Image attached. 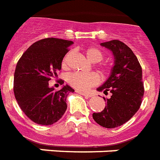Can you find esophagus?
Returning a JSON list of instances; mask_svg holds the SVG:
<instances>
[{
    "instance_id": "34e87169",
    "label": "esophagus",
    "mask_w": 160,
    "mask_h": 160,
    "mask_svg": "<svg viewBox=\"0 0 160 160\" xmlns=\"http://www.w3.org/2000/svg\"><path fill=\"white\" fill-rule=\"evenodd\" d=\"M76 92L77 93H79V94H80V95L85 96V97H86V98H90V97H91V95H90L89 93H86V92H80V91H76Z\"/></svg>"
}]
</instances>
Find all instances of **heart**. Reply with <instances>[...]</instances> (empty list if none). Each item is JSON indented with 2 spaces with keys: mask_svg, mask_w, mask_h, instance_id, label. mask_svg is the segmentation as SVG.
<instances>
[{
  "mask_svg": "<svg viewBox=\"0 0 160 160\" xmlns=\"http://www.w3.org/2000/svg\"><path fill=\"white\" fill-rule=\"evenodd\" d=\"M87 58L92 62H98L103 58V52L97 47H89L85 50ZM69 58V53H67L63 58L62 65L66 66L68 59ZM101 71L102 73H106L108 71V67L102 66ZM68 82L72 87L78 91H87L90 87L96 86L99 82V78L94 73L84 74V73H72L68 75Z\"/></svg>",
  "mask_w": 160,
  "mask_h": 160,
  "instance_id": "heart-1",
  "label": "heart"
}]
</instances>
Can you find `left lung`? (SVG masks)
<instances>
[{"label": "left lung", "instance_id": "left-lung-1", "mask_svg": "<svg viewBox=\"0 0 160 160\" xmlns=\"http://www.w3.org/2000/svg\"><path fill=\"white\" fill-rule=\"evenodd\" d=\"M101 46L113 52L114 65L98 91L110 92L111 97L103 98L106 107L102 112L93 113L92 117L102 127L115 128L131 119L140 108L144 94L142 70L136 55L122 41L113 40Z\"/></svg>", "mask_w": 160, "mask_h": 160}]
</instances>
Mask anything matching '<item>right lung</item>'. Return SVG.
Masks as SVG:
<instances>
[{
	"instance_id": "1",
	"label": "right lung",
	"mask_w": 160,
	"mask_h": 160,
	"mask_svg": "<svg viewBox=\"0 0 160 160\" xmlns=\"http://www.w3.org/2000/svg\"><path fill=\"white\" fill-rule=\"evenodd\" d=\"M72 44L71 41L46 38L31 45L18 62L13 80L15 98L23 113L36 124L52 125L67 109L68 93L74 90L66 85L55 91L48 81L58 76Z\"/></svg>"
}]
</instances>
